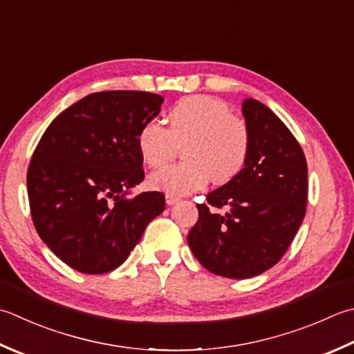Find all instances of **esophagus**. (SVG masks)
<instances>
[{"instance_id":"obj_1","label":"esophagus","mask_w":354,"mask_h":354,"mask_svg":"<svg viewBox=\"0 0 354 354\" xmlns=\"http://www.w3.org/2000/svg\"><path fill=\"white\" fill-rule=\"evenodd\" d=\"M179 201V196H175V195H171V193H165V203H167L169 205H173V204H176Z\"/></svg>"}]
</instances>
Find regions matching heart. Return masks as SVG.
<instances>
[{"label":"heart","instance_id":"1","mask_svg":"<svg viewBox=\"0 0 354 354\" xmlns=\"http://www.w3.org/2000/svg\"><path fill=\"white\" fill-rule=\"evenodd\" d=\"M169 127L150 120L138 131L136 144L150 167L170 161L176 145L185 161L167 165L150 175V185L171 195H187L213 183L230 181L244 167L250 153V130L242 118L232 115L224 101L192 95L175 102L167 115Z\"/></svg>","mask_w":354,"mask_h":354}]
</instances>
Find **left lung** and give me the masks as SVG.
Listing matches in <instances>:
<instances>
[{"label": "left lung", "mask_w": 354, "mask_h": 354, "mask_svg": "<svg viewBox=\"0 0 354 354\" xmlns=\"http://www.w3.org/2000/svg\"><path fill=\"white\" fill-rule=\"evenodd\" d=\"M242 115L252 138L244 169L198 204L187 236L201 266L230 279L278 264L306 216L308 192L306 155L286 124L253 98L242 102Z\"/></svg>", "instance_id": "left-lung-1"}]
</instances>
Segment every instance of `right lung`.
Wrapping results in <instances>:
<instances>
[{
    "mask_svg": "<svg viewBox=\"0 0 354 354\" xmlns=\"http://www.w3.org/2000/svg\"><path fill=\"white\" fill-rule=\"evenodd\" d=\"M161 95H87L52 121L33 151L27 193L44 244L76 272L109 273L129 258L165 209L161 192L129 198L144 179L138 131L159 113Z\"/></svg>",
    "mask_w": 354,
    "mask_h": 354,
    "instance_id": "add662e5",
    "label": "right lung"
}]
</instances>
